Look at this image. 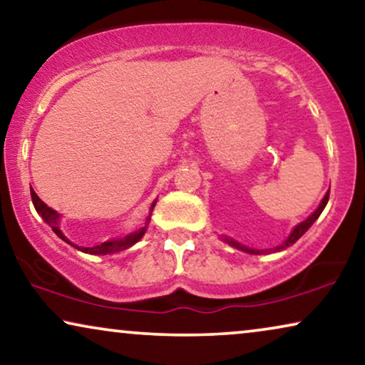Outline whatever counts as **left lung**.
<instances>
[{
    "mask_svg": "<svg viewBox=\"0 0 365 365\" xmlns=\"http://www.w3.org/2000/svg\"><path fill=\"white\" fill-rule=\"evenodd\" d=\"M327 200H329V193H326V197L322 198V202H321L319 207H317L316 212L312 213L309 218L304 220V222L297 225V227H296L294 230H292V233L289 235V238H287L283 245L276 246V248H274L273 251H281V250H286L287 246H291L292 243H296V241L299 240L301 236L304 235V233L307 232V230L311 228V225L314 223L317 218H319V215L322 213V210H324V207H326V205H327ZM225 240H227V243H228V245H232V246H235V248H238V250H241V251H246V253H250V255H261V253H263V251H258V250H251V248H246V246L240 245V243H236V241H235V240H232V238H225Z\"/></svg>",
    "mask_w": 365,
    "mask_h": 365,
    "instance_id": "1",
    "label": "left lung"
}]
</instances>
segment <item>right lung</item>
<instances>
[{
  "label": "right lung",
  "instance_id": "right-lung-1",
  "mask_svg": "<svg viewBox=\"0 0 365 365\" xmlns=\"http://www.w3.org/2000/svg\"><path fill=\"white\" fill-rule=\"evenodd\" d=\"M31 198H33V205H34V208H36V212H38L41 217H43V220L46 223L49 225L51 228H53V232L59 236L61 240H64L66 243H69V245H73L71 243V241L66 238V236L61 233V230H59V215H58V212H54L53 208H49L48 205H46L43 200H41L38 195H36V192L33 188H31ZM155 207V203L152 205V208ZM147 220H150V218H147ZM145 228L147 227H143V228H140V230H137V232H133V233H130V235H127V236H124V238H120V240H112V241H106V243H101V245H97V246H92V248H81V246H76V245H73L74 248H78V250H81V251H84V253H89V255H112V253H119V251H124V250H127V248H130L132 245H135L138 240L142 238L143 236V233H145Z\"/></svg>",
  "mask_w": 365,
  "mask_h": 365
}]
</instances>
